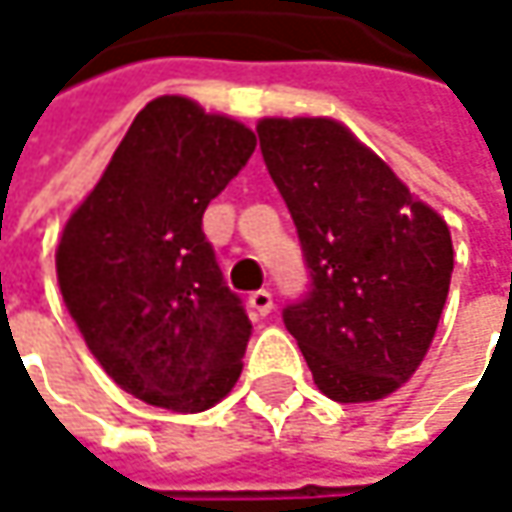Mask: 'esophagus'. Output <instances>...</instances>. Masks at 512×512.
I'll return each instance as SVG.
<instances>
[{"instance_id":"esophagus-1","label":"esophagus","mask_w":512,"mask_h":512,"mask_svg":"<svg viewBox=\"0 0 512 512\" xmlns=\"http://www.w3.org/2000/svg\"><path fill=\"white\" fill-rule=\"evenodd\" d=\"M249 307L255 316H269L275 310V301H272V292L269 289H257L249 295Z\"/></svg>"}]
</instances>
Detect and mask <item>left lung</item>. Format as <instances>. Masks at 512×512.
<instances>
[{
  "instance_id": "obj_1",
  "label": "left lung",
  "mask_w": 512,
  "mask_h": 512,
  "mask_svg": "<svg viewBox=\"0 0 512 512\" xmlns=\"http://www.w3.org/2000/svg\"><path fill=\"white\" fill-rule=\"evenodd\" d=\"M257 136L313 275L286 330L324 397L385 400L435 339L455 266L449 226L336 118H260Z\"/></svg>"
}]
</instances>
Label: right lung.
<instances>
[{
	"mask_svg": "<svg viewBox=\"0 0 512 512\" xmlns=\"http://www.w3.org/2000/svg\"><path fill=\"white\" fill-rule=\"evenodd\" d=\"M255 147L246 124L162 95L138 112L63 226L54 255L63 301L101 368L147 406L205 411L240 379L252 324L202 214Z\"/></svg>",
	"mask_w": 512,
	"mask_h": 512,
	"instance_id": "obj_1",
	"label": "right lung"
}]
</instances>
